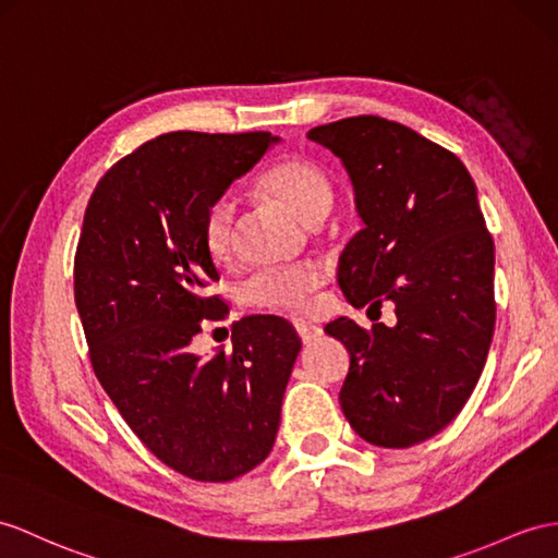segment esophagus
Returning a JSON list of instances; mask_svg holds the SVG:
<instances>
[{"label": "esophagus", "instance_id": "obj_1", "mask_svg": "<svg viewBox=\"0 0 558 558\" xmlns=\"http://www.w3.org/2000/svg\"><path fill=\"white\" fill-rule=\"evenodd\" d=\"M295 331H298V336H301L303 345H312V343L319 341V338L324 336L322 326H317V324H305V322L295 324Z\"/></svg>", "mask_w": 558, "mask_h": 558}]
</instances>
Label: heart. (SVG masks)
<instances>
[{"label":"heart","mask_w":558,"mask_h":558,"mask_svg":"<svg viewBox=\"0 0 558 558\" xmlns=\"http://www.w3.org/2000/svg\"><path fill=\"white\" fill-rule=\"evenodd\" d=\"M263 194L279 201L305 225H319L333 206V184L315 162L287 158L265 170L257 180ZM203 248L215 263H225L234 253V206L229 198L215 201L206 210L201 227ZM322 283V271L312 265L275 267L253 275L241 287V298L248 305L303 315L310 293Z\"/></svg>","instance_id":"heart-1"}]
</instances>
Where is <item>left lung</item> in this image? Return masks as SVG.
<instances>
[{
  "instance_id": "obj_1",
  "label": "left lung",
  "mask_w": 558,
  "mask_h": 558,
  "mask_svg": "<svg viewBox=\"0 0 558 558\" xmlns=\"http://www.w3.org/2000/svg\"><path fill=\"white\" fill-rule=\"evenodd\" d=\"M341 158L364 229L338 263L352 307L396 305V326L326 324L350 352L341 410L376 447L440 433L478 384L495 331V243L454 154L378 116L307 132Z\"/></svg>"
}]
</instances>
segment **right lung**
<instances>
[{"mask_svg": "<svg viewBox=\"0 0 558 558\" xmlns=\"http://www.w3.org/2000/svg\"><path fill=\"white\" fill-rule=\"evenodd\" d=\"M269 132H170L118 160L94 189L75 253V305L99 384L162 464L194 481L248 473L275 445L301 338L281 317L234 324L232 352L192 350L220 319L203 248L206 210L255 168Z\"/></svg>", "mask_w": 558, "mask_h": 558, "instance_id": "right-lung-1", "label": "right lung"}]
</instances>
